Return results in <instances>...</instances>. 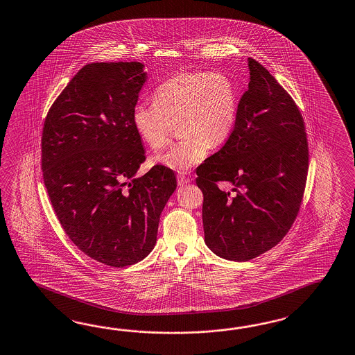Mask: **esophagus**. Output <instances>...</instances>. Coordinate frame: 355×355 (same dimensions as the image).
Returning a JSON list of instances; mask_svg holds the SVG:
<instances>
[{
	"label": "esophagus",
	"instance_id": "obj_1",
	"mask_svg": "<svg viewBox=\"0 0 355 355\" xmlns=\"http://www.w3.org/2000/svg\"><path fill=\"white\" fill-rule=\"evenodd\" d=\"M189 182H191V179L187 175H184V173H179L178 175V184L179 185H185V184H188Z\"/></svg>",
	"mask_w": 355,
	"mask_h": 355
}]
</instances>
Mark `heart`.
Instances as JSON below:
<instances>
[{"mask_svg":"<svg viewBox=\"0 0 355 355\" xmlns=\"http://www.w3.org/2000/svg\"><path fill=\"white\" fill-rule=\"evenodd\" d=\"M153 101L135 104L131 121L153 150L164 148L173 125H179L182 140L152 158L173 171L184 173L200 164L209 148L224 146L236 128L238 92L224 73H178L155 89Z\"/></svg>","mask_w":355,"mask_h":355,"instance_id":"heart-1","label":"heart"}]
</instances>
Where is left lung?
I'll list each match as a JSON object with an SVG mask.
<instances>
[{
  "instance_id": "8db88e82",
  "label": "left lung",
  "mask_w": 355,
  "mask_h": 355,
  "mask_svg": "<svg viewBox=\"0 0 355 355\" xmlns=\"http://www.w3.org/2000/svg\"><path fill=\"white\" fill-rule=\"evenodd\" d=\"M248 90L233 134L197 168L205 242L215 254L247 261L288 233L300 211L309 146L299 107L263 65L248 58ZM227 182L232 191L218 188Z\"/></svg>"
}]
</instances>
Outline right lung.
I'll return each instance as SVG.
<instances>
[{
  "instance_id": "right-lung-1",
  "label": "right lung",
  "mask_w": 355,
  "mask_h": 355,
  "mask_svg": "<svg viewBox=\"0 0 355 355\" xmlns=\"http://www.w3.org/2000/svg\"><path fill=\"white\" fill-rule=\"evenodd\" d=\"M146 81L137 62L87 64L42 128L41 168L56 218L83 254L113 268L153 250L176 189L173 170L161 164L135 178L146 155L131 114Z\"/></svg>"
}]
</instances>
